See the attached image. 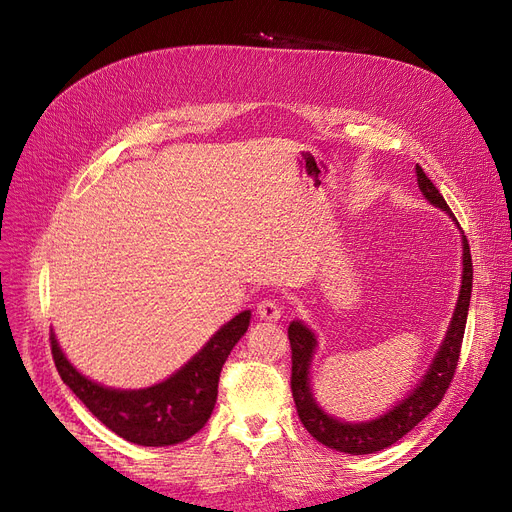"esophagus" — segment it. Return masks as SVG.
Instances as JSON below:
<instances>
[{
  "label": "esophagus",
  "instance_id": "esophagus-1",
  "mask_svg": "<svg viewBox=\"0 0 512 512\" xmlns=\"http://www.w3.org/2000/svg\"><path fill=\"white\" fill-rule=\"evenodd\" d=\"M257 317L263 321H278L282 317V305L276 299H265L257 305Z\"/></svg>",
  "mask_w": 512,
  "mask_h": 512
}]
</instances>
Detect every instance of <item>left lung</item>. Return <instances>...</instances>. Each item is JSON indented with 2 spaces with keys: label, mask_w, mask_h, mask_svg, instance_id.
Here are the masks:
<instances>
[{
  "label": "left lung",
  "mask_w": 512,
  "mask_h": 512,
  "mask_svg": "<svg viewBox=\"0 0 512 512\" xmlns=\"http://www.w3.org/2000/svg\"><path fill=\"white\" fill-rule=\"evenodd\" d=\"M415 170H417L419 188L427 197V201L452 215L448 203L444 201L434 182L425 176L419 164ZM452 220H456L454 215ZM471 288H473V263H471L467 236H463V282H461L459 303H456L450 328L446 332V338L440 346L432 367H429L421 384L405 400H400L398 405L390 409L386 415L367 423L338 421L326 415L315 405V398L311 394V384H309V365L315 351V336L307 326L301 324V321H292L288 326V340H290V351H292L290 388H292L294 405H297L299 419L305 425L307 432L324 446L336 448L348 454L378 452L392 446L405 434H409L421 419H425L440 405L454 378V371L461 357L463 336H465Z\"/></svg>",
  "instance_id": "8db88e82"
}]
</instances>
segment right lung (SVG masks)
I'll use <instances>...</instances> for the list:
<instances>
[{
  "mask_svg": "<svg viewBox=\"0 0 512 512\" xmlns=\"http://www.w3.org/2000/svg\"><path fill=\"white\" fill-rule=\"evenodd\" d=\"M249 319L251 311L238 313L172 378L145 390H114L87 380L68 363L53 334L51 355L64 384L114 434L139 446H172L195 436L211 417L222 367Z\"/></svg>",
  "mask_w": 512,
  "mask_h": 512,
  "instance_id": "obj_1",
  "label": "right lung"
}]
</instances>
